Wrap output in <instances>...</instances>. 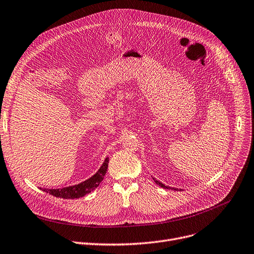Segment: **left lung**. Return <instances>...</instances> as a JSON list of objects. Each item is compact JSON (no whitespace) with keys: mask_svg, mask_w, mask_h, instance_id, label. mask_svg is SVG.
I'll list each match as a JSON object with an SVG mask.
<instances>
[{"mask_svg":"<svg viewBox=\"0 0 254 254\" xmlns=\"http://www.w3.org/2000/svg\"><path fill=\"white\" fill-rule=\"evenodd\" d=\"M154 180V179H153ZM154 183H156L157 185H159L160 187H162V188H164V189H171L172 190V188L171 187H168V186H165L164 184H162V183H160L159 181H157V180H154ZM174 190H178V189H174ZM179 191V190H178Z\"/></svg>","mask_w":254,"mask_h":254,"instance_id":"obj_1","label":"left lung"}]
</instances>
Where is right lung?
<instances>
[{"instance_id":"1","label":"right lung","mask_w":254,"mask_h":254,"mask_svg":"<svg viewBox=\"0 0 254 254\" xmlns=\"http://www.w3.org/2000/svg\"><path fill=\"white\" fill-rule=\"evenodd\" d=\"M108 163H109V158L105 160L100 170H98L93 176H91L89 180H87L81 184L66 187V188H62V189H43V191L50 193L53 196L64 198V199H74V198L83 197L84 195L90 193L95 188H97L98 185L101 184V182H103L104 176L108 169Z\"/></svg>"}]
</instances>
